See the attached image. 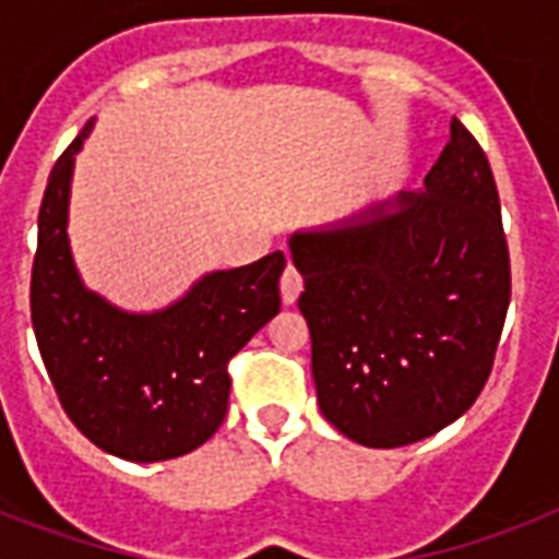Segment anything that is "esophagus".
<instances>
[{"label": "esophagus", "mask_w": 559, "mask_h": 559, "mask_svg": "<svg viewBox=\"0 0 559 559\" xmlns=\"http://www.w3.org/2000/svg\"><path fill=\"white\" fill-rule=\"evenodd\" d=\"M301 287H305V278H301V272L289 263L287 270H284V275H281V298H284V305H293L298 298V293H301Z\"/></svg>", "instance_id": "34e87169"}]
</instances>
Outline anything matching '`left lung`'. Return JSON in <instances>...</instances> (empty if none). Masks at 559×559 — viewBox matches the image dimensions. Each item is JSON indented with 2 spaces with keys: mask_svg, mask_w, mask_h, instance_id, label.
Here are the masks:
<instances>
[{
  "mask_svg": "<svg viewBox=\"0 0 559 559\" xmlns=\"http://www.w3.org/2000/svg\"><path fill=\"white\" fill-rule=\"evenodd\" d=\"M424 182L397 211L289 240L319 408L373 450L424 441L476 403L511 305L493 170L459 118Z\"/></svg>",
  "mask_w": 559,
  "mask_h": 559,
  "instance_id": "8db88e82",
  "label": "left lung"
}]
</instances>
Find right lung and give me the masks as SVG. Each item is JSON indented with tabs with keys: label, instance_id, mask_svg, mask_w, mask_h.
Returning a JSON list of instances; mask_svg holds the SVG:
<instances>
[{
	"label": "right lung",
	"instance_id": "add662e5",
	"mask_svg": "<svg viewBox=\"0 0 559 559\" xmlns=\"http://www.w3.org/2000/svg\"><path fill=\"white\" fill-rule=\"evenodd\" d=\"M78 139L55 162L37 219L31 322L57 400L109 455L135 464L179 459L217 432L228 408V362L281 310L287 258L272 252L211 272L182 301L151 316L121 313L74 272L66 209Z\"/></svg>",
	"mask_w": 559,
	"mask_h": 559
}]
</instances>
